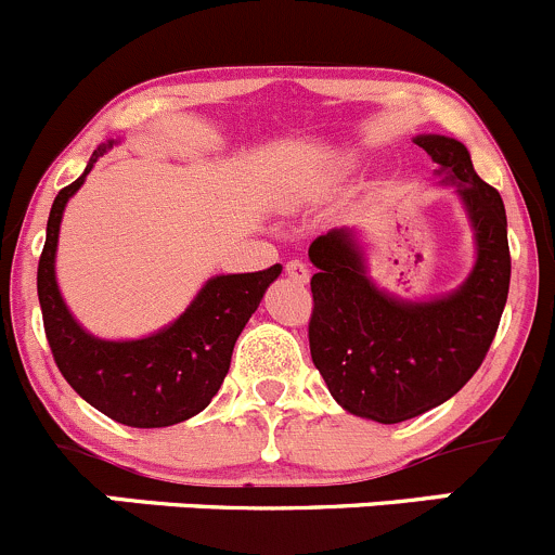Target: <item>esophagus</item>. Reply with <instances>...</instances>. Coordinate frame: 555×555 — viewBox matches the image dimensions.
I'll return each instance as SVG.
<instances>
[{
	"instance_id": "1",
	"label": "esophagus",
	"mask_w": 555,
	"mask_h": 555,
	"mask_svg": "<svg viewBox=\"0 0 555 555\" xmlns=\"http://www.w3.org/2000/svg\"><path fill=\"white\" fill-rule=\"evenodd\" d=\"M285 272H288V278L296 280V283H307V280H310V270H307L301 261H288V264H285Z\"/></svg>"
}]
</instances>
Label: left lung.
Instances as JSON below:
<instances>
[{"instance_id":"1","label":"left lung","mask_w":555,"mask_h":555,"mask_svg":"<svg viewBox=\"0 0 555 555\" xmlns=\"http://www.w3.org/2000/svg\"><path fill=\"white\" fill-rule=\"evenodd\" d=\"M415 145L456 189L475 240V264L459 288L431 299H404L370 275L356 229L312 240L315 275L310 356L334 402L350 415L402 424L464 388L486 359L509 291L507 216L496 189L480 180L464 142L418 134Z\"/></svg>"}]
</instances>
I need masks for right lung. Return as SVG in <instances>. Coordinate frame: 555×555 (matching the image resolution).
<instances>
[{"label": "right lung", "instance_id": "obj_1", "mask_svg": "<svg viewBox=\"0 0 555 555\" xmlns=\"http://www.w3.org/2000/svg\"><path fill=\"white\" fill-rule=\"evenodd\" d=\"M118 142H102L86 164V172L53 199L37 270V296L48 345L64 380L107 418L134 429H162L194 418L210 404L232 364L240 332L283 267L212 275L172 323L145 337L104 339L80 326L59 291V229L64 207L86 183V175Z\"/></svg>", "mask_w": 555, "mask_h": 555}]
</instances>
